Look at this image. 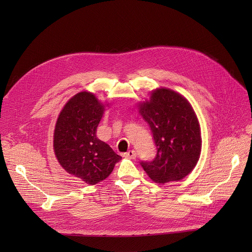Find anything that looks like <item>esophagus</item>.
Masks as SVG:
<instances>
[{
	"label": "esophagus",
	"instance_id": "esophagus-1",
	"mask_svg": "<svg viewBox=\"0 0 252 252\" xmlns=\"http://www.w3.org/2000/svg\"><path fill=\"white\" fill-rule=\"evenodd\" d=\"M124 157L125 158H131V159H134L136 158V153L134 151H128L126 153L124 154Z\"/></svg>",
	"mask_w": 252,
	"mask_h": 252
}]
</instances>
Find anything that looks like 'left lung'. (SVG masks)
I'll list each match as a JSON object with an SVG mask.
<instances>
[{"instance_id": "1", "label": "left lung", "mask_w": 252, "mask_h": 252, "mask_svg": "<svg viewBox=\"0 0 252 252\" xmlns=\"http://www.w3.org/2000/svg\"><path fill=\"white\" fill-rule=\"evenodd\" d=\"M138 110L158 150L154 160L140 162L142 168L158 184L181 181L194 168L201 152L200 126L191 104L178 93L161 88L140 102Z\"/></svg>"}]
</instances>
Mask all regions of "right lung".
Masks as SVG:
<instances>
[{
    "label": "right lung",
    "mask_w": 252,
    "mask_h": 252,
    "mask_svg": "<svg viewBox=\"0 0 252 252\" xmlns=\"http://www.w3.org/2000/svg\"><path fill=\"white\" fill-rule=\"evenodd\" d=\"M104 104L89 92L74 95L63 107L54 132V151L62 167L94 186L109 176L122 159L96 137Z\"/></svg>",
    "instance_id": "right-lung-1"
}]
</instances>
